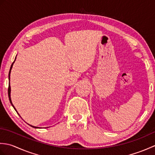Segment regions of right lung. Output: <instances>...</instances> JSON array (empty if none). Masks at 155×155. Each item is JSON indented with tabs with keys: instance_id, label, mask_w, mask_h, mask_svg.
Masks as SVG:
<instances>
[{
	"instance_id": "add662e5",
	"label": "right lung",
	"mask_w": 155,
	"mask_h": 155,
	"mask_svg": "<svg viewBox=\"0 0 155 155\" xmlns=\"http://www.w3.org/2000/svg\"><path fill=\"white\" fill-rule=\"evenodd\" d=\"M15 59H16V58H15ZM15 61L12 62V65H11V68H10V71H9V73H8V79H9V81H10V74H11V69H12V65H13V63H14L15 62ZM11 86H10V83H9V85H8V98H9V101H10V102H11V104H12V106L13 107V108H15V110L16 111V108H15V107H14V105L12 104V101H11ZM16 113H18V112L16 111ZM18 115H19V114H18ZM20 116V115H19ZM21 117V116H20ZM30 125L31 127H33V128H38V127H34V126H32V125H31V124H29Z\"/></svg>"
}]
</instances>
